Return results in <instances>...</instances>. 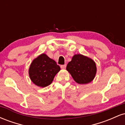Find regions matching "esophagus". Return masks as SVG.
<instances>
[{
    "label": "esophagus",
    "instance_id": "34e87169",
    "mask_svg": "<svg viewBox=\"0 0 125 125\" xmlns=\"http://www.w3.org/2000/svg\"><path fill=\"white\" fill-rule=\"evenodd\" d=\"M66 67V64H63V65H61V69H65Z\"/></svg>",
    "mask_w": 125,
    "mask_h": 125
}]
</instances>
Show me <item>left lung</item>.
Segmentation results:
<instances>
[{"instance_id":"left-lung-1","label":"left lung","mask_w":125,"mask_h":125,"mask_svg":"<svg viewBox=\"0 0 125 125\" xmlns=\"http://www.w3.org/2000/svg\"><path fill=\"white\" fill-rule=\"evenodd\" d=\"M66 70L76 82L87 84L94 79L96 74V63L91 58L81 54H74L68 63Z\"/></svg>"}]
</instances>
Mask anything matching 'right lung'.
<instances>
[{"label": "right lung", "instance_id": "right-lung-1", "mask_svg": "<svg viewBox=\"0 0 125 125\" xmlns=\"http://www.w3.org/2000/svg\"><path fill=\"white\" fill-rule=\"evenodd\" d=\"M60 70L61 67L54 60L45 53H42L31 62L29 74L34 84L39 87H44L52 83Z\"/></svg>", "mask_w": 125, "mask_h": 125}]
</instances>
